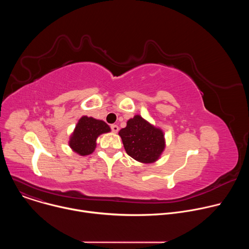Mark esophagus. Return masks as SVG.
<instances>
[{"mask_svg":"<svg viewBox=\"0 0 249 249\" xmlns=\"http://www.w3.org/2000/svg\"><path fill=\"white\" fill-rule=\"evenodd\" d=\"M110 128H111V131L114 132V133H117L119 131V127L117 125H115V124L110 125Z\"/></svg>","mask_w":249,"mask_h":249,"instance_id":"1","label":"esophagus"}]
</instances>
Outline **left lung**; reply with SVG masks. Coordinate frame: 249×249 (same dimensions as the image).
Returning <instances> with one entry per match:
<instances>
[{
    "label": "left lung",
    "instance_id": "left-lung-1",
    "mask_svg": "<svg viewBox=\"0 0 249 249\" xmlns=\"http://www.w3.org/2000/svg\"><path fill=\"white\" fill-rule=\"evenodd\" d=\"M119 135L126 153L140 162L156 161L164 149L162 131L139 115L128 120L127 126L120 130Z\"/></svg>",
    "mask_w": 249,
    "mask_h": 249
}]
</instances>
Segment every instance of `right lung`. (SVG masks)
<instances>
[{"label":"right lung","instance_id":"obj_1","mask_svg":"<svg viewBox=\"0 0 249 249\" xmlns=\"http://www.w3.org/2000/svg\"><path fill=\"white\" fill-rule=\"evenodd\" d=\"M110 131L109 126L101 120L84 116L80 119L71 137L70 147L81 156L91 154L95 149L96 138Z\"/></svg>","mask_w":249,"mask_h":249}]
</instances>
